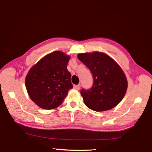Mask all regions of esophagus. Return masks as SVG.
Here are the masks:
<instances>
[{
    "instance_id": "34e87169",
    "label": "esophagus",
    "mask_w": 152,
    "mask_h": 152,
    "mask_svg": "<svg viewBox=\"0 0 152 152\" xmlns=\"http://www.w3.org/2000/svg\"><path fill=\"white\" fill-rule=\"evenodd\" d=\"M74 88L76 90H79L80 88V85H75L74 86Z\"/></svg>"
}]
</instances>
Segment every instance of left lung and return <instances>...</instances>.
<instances>
[{"instance_id":"8db88e82","label":"left lung","mask_w":152,"mask_h":152,"mask_svg":"<svg viewBox=\"0 0 152 152\" xmlns=\"http://www.w3.org/2000/svg\"><path fill=\"white\" fill-rule=\"evenodd\" d=\"M77 58L90 69L93 85L82 88L81 94L85 105L94 111L114 108L123 99L128 87L124 72L111 57L99 52L79 53Z\"/></svg>"}]
</instances>
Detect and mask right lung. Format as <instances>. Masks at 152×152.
Instances as JSON below:
<instances>
[{"instance_id": "right-lung-1", "label": "right lung", "mask_w": 152, "mask_h": 152, "mask_svg": "<svg viewBox=\"0 0 152 152\" xmlns=\"http://www.w3.org/2000/svg\"><path fill=\"white\" fill-rule=\"evenodd\" d=\"M70 57L55 51L39 61L29 71L25 85L31 99L40 107L50 110L61 105L72 88L67 65Z\"/></svg>"}]
</instances>
